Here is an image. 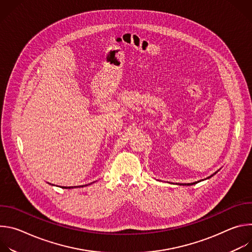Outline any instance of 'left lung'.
<instances>
[{"instance_id":"8db88e82","label":"left lung","mask_w":252,"mask_h":252,"mask_svg":"<svg viewBox=\"0 0 252 252\" xmlns=\"http://www.w3.org/2000/svg\"><path fill=\"white\" fill-rule=\"evenodd\" d=\"M217 172H218V171H217ZM217 172H214V173H213V174H215V173H217ZM213 174H212V175H213ZM212 175H210V176H208V177H207V178H210V177H211V176H212ZM199 182H200V181H199ZM197 183H198V182H195V183H192V184H188V185H184V186H192V185H195V184H197Z\"/></svg>"}]
</instances>
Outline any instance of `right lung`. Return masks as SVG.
Listing matches in <instances>:
<instances>
[{
  "instance_id": "obj_1",
  "label": "right lung",
  "mask_w": 252,
  "mask_h": 252,
  "mask_svg": "<svg viewBox=\"0 0 252 252\" xmlns=\"http://www.w3.org/2000/svg\"><path fill=\"white\" fill-rule=\"evenodd\" d=\"M88 185L86 186H82V187H63V189H74V188H83V187H87Z\"/></svg>"
}]
</instances>
